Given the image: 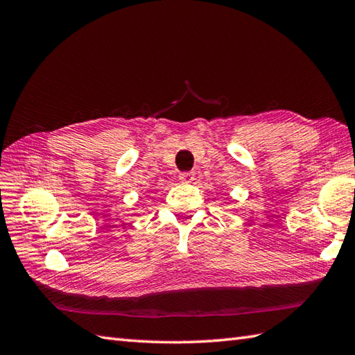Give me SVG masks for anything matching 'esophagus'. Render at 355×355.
I'll return each instance as SVG.
<instances>
[{"label":"esophagus","mask_w":355,"mask_h":355,"mask_svg":"<svg viewBox=\"0 0 355 355\" xmlns=\"http://www.w3.org/2000/svg\"><path fill=\"white\" fill-rule=\"evenodd\" d=\"M178 180L182 183H184V184H187V183H192L193 180H195V173L193 172H182L178 175Z\"/></svg>","instance_id":"esophagus-1"}]
</instances>
